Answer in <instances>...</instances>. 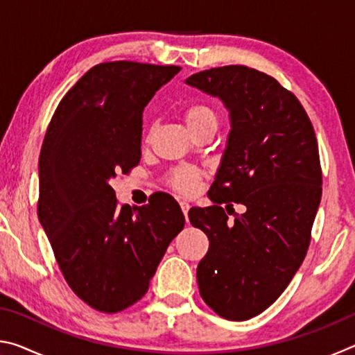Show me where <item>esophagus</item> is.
Segmentation results:
<instances>
[{
  "instance_id": "esophagus-1",
  "label": "esophagus",
  "mask_w": 355,
  "mask_h": 355,
  "mask_svg": "<svg viewBox=\"0 0 355 355\" xmlns=\"http://www.w3.org/2000/svg\"><path fill=\"white\" fill-rule=\"evenodd\" d=\"M180 207H182V211H183V214H184V218H186V220H188V211H189V208H191V205L188 202H180Z\"/></svg>"
}]
</instances>
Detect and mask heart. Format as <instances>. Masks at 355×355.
<instances>
[{"label":"heart","mask_w":355,"mask_h":355,"mask_svg":"<svg viewBox=\"0 0 355 355\" xmlns=\"http://www.w3.org/2000/svg\"><path fill=\"white\" fill-rule=\"evenodd\" d=\"M184 120L192 133L203 127H207V125H211V123L218 125V116H216V111L207 103L189 105L184 110ZM200 178H202V172L197 169V167L180 166L167 173L164 182L175 192H180V194H189V192L196 189V186L200 182Z\"/></svg>","instance_id":"1"}]
</instances>
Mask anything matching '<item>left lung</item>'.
I'll return each mask as SVG.
<instances>
[{
    "instance_id": "obj_1",
    "label": "left lung",
    "mask_w": 355,
    "mask_h": 355,
    "mask_svg": "<svg viewBox=\"0 0 355 355\" xmlns=\"http://www.w3.org/2000/svg\"><path fill=\"white\" fill-rule=\"evenodd\" d=\"M186 83L224 101L232 122L208 191L214 205L189 209L209 241L200 296L225 320L245 321L277 300L307 255L322 192L318 141L296 95L263 71L224 65ZM224 202L246 211L230 221Z\"/></svg>"
}]
</instances>
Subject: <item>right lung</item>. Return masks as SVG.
Masks as SVG:
<instances>
[{
	"label": "right lung",
	"instance_id": "obj_1",
	"mask_svg": "<svg viewBox=\"0 0 355 355\" xmlns=\"http://www.w3.org/2000/svg\"><path fill=\"white\" fill-rule=\"evenodd\" d=\"M182 67L101 62L59 101L39 158L37 214L65 282L89 307L117 313L144 297L184 227L169 194L119 205L111 180L141 161L144 107Z\"/></svg>",
	"mask_w": 355,
	"mask_h": 355
}]
</instances>
